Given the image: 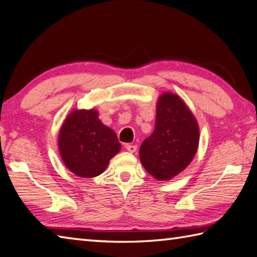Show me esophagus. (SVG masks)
Instances as JSON below:
<instances>
[{"mask_svg": "<svg viewBox=\"0 0 257 257\" xmlns=\"http://www.w3.org/2000/svg\"><path fill=\"white\" fill-rule=\"evenodd\" d=\"M125 149H126L130 152V153H134V152L138 150V146L133 145V144H126V145H125Z\"/></svg>", "mask_w": 257, "mask_h": 257, "instance_id": "34e87169", "label": "esophagus"}]
</instances>
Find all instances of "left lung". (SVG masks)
<instances>
[{"instance_id":"8db88e82","label":"left lung","mask_w":257,"mask_h":257,"mask_svg":"<svg viewBox=\"0 0 257 257\" xmlns=\"http://www.w3.org/2000/svg\"><path fill=\"white\" fill-rule=\"evenodd\" d=\"M200 130L179 95L163 93L156 106L155 128L140 148V160L159 181H169L186 169L196 154Z\"/></svg>"}]
</instances>
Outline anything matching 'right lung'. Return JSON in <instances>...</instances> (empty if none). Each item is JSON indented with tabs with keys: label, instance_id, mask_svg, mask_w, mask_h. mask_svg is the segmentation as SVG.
<instances>
[{
	"label": "right lung",
	"instance_id": "add662e5",
	"mask_svg": "<svg viewBox=\"0 0 257 257\" xmlns=\"http://www.w3.org/2000/svg\"><path fill=\"white\" fill-rule=\"evenodd\" d=\"M59 150L63 163L72 173L94 177L105 171L121 144L114 131L99 121L96 109H75L60 130Z\"/></svg>",
	"mask_w": 257,
	"mask_h": 257
}]
</instances>
